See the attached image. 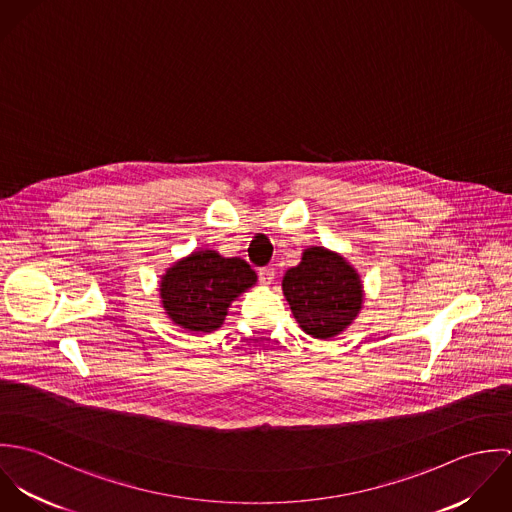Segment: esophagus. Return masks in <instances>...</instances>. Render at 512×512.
Listing matches in <instances>:
<instances>
[{
  "mask_svg": "<svg viewBox=\"0 0 512 512\" xmlns=\"http://www.w3.org/2000/svg\"><path fill=\"white\" fill-rule=\"evenodd\" d=\"M258 276H260V282H262L264 286H270V284L274 282V276H276V272H274V268H260Z\"/></svg>",
  "mask_w": 512,
  "mask_h": 512,
  "instance_id": "34e87169",
  "label": "esophagus"
}]
</instances>
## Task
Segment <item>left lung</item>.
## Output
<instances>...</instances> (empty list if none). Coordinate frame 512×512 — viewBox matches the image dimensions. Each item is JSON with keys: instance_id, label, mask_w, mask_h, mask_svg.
<instances>
[{"instance_id": "obj_1", "label": "left lung", "mask_w": 512, "mask_h": 512, "mask_svg": "<svg viewBox=\"0 0 512 512\" xmlns=\"http://www.w3.org/2000/svg\"><path fill=\"white\" fill-rule=\"evenodd\" d=\"M282 290L299 327L315 339L343 333L363 307V282L357 270L337 252L311 246L290 268Z\"/></svg>"}]
</instances>
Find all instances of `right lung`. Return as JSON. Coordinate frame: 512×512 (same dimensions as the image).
I'll return each instance as SVG.
<instances>
[{"instance_id": "1", "label": "right lung", "mask_w": 512, "mask_h": 512, "mask_svg": "<svg viewBox=\"0 0 512 512\" xmlns=\"http://www.w3.org/2000/svg\"><path fill=\"white\" fill-rule=\"evenodd\" d=\"M256 280V272L242 258H222L215 250H199L167 268L159 295L175 325L211 333L224 323L230 303Z\"/></svg>"}]
</instances>
